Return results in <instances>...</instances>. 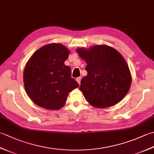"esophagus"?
Masks as SVG:
<instances>
[{"mask_svg": "<svg viewBox=\"0 0 154 154\" xmlns=\"http://www.w3.org/2000/svg\"><path fill=\"white\" fill-rule=\"evenodd\" d=\"M81 77H77L76 79V81H77V83H79V85L81 84Z\"/></svg>", "mask_w": 154, "mask_h": 154, "instance_id": "obj_1", "label": "esophagus"}]
</instances>
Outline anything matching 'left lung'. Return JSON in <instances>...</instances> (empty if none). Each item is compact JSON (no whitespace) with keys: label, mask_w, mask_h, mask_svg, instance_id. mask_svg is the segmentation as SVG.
I'll list each match as a JSON object with an SVG mask.
<instances>
[{"label":"left lung","mask_w":154,"mask_h":154,"mask_svg":"<svg viewBox=\"0 0 154 154\" xmlns=\"http://www.w3.org/2000/svg\"><path fill=\"white\" fill-rule=\"evenodd\" d=\"M85 60L87 76L81 81L80 91L87 102L98 108L110 107L122 100L129 91L132 77L125 60L115 49L94 45L77 50Z\"/></svg>","instance_id":"8db88e82"}]
</instances>
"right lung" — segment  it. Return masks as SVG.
<instances>
[{"instance_id": "right-lung-1", "label": "right lung", "mask_w": 154, "mask_h": 154, "mask_svg": "<svg viewBox=\"0 0 154 154\" xmlns=\"http://www.w3.org/2000/svg\"><path fill=\"white\" fill-rule=\"evenodd\" d=\"M69 51L60 44L39 49L28 60L24 71L26 91L33 102L44 109L59 110L71 91L79 87L64 64Z\"/></svg>"}]
</instances>
